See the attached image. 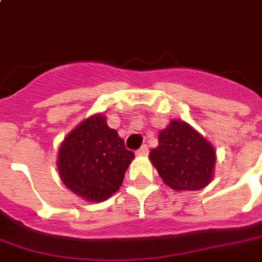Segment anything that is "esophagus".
Masks as SVG:
<instances>
[{
    "label": "esophagus",
    "mask_w": 262,
    "mask_h": 262,
    "mask_svg": "<svg viewBox=\"0 0 262 262\" xmlns=\"http://www.w3.org/2000/svg\"><path fill=\"white\" fill-rule=\"evenodd\" d=\"M147 153H149V147H147L146 144H143L140 149L137 150V155H139V156H146Z\"/></svg>",
    "instance_id": "esophagus-1"
}]
</instances>
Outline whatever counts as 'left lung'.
<instances>
[{
	"mask_svg": "<svg viewBox=\"0 0 262 262\" xmlns=\"http://www.w3.org/2000/svg\"><path fill=\"white\" fill-rule=\"evenodd\" d=\"M149 159L170 188L195 191L211 183L217 156L213 144L193 126L173 119L159 132V144Z\"/></svg>",
	"mask_w": 262,
	"mask_h": 262,
	"instance_id": "1",
	"label": "left lung"
}]
</instances>
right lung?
Masks as SVG:
<instances>
[{
  "mask_svg": "<svg viewBox=\"0 0 262 262\" xmlns=\"http://www.w3.org/2000/svg\"><path fill=\"white\" fill-rule=\"evenodd\" d=\"M133 151L125 147L103 113L82 120L68 133L58 150V171L74 194L89 203L107 200L119 190Z\"/></svg>",
  "mask_w": 262,
  "mask_h": 262,
  "instance_id": "right-lung-1",
  "label": "right lung"
}]
</instances>
